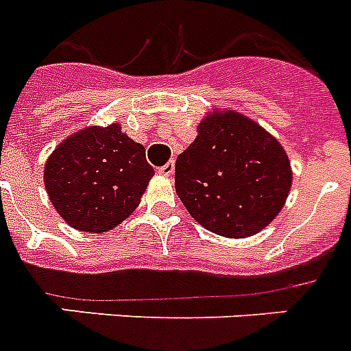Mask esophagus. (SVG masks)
Segmentation results:
<instances>
[{
    "instance_id": "1",
    "label": "esophagus",
    "mask_w": 351,
    "mask_h": 351,
    "mask_svg": "<svg viewBox=\"0 0 351 351\" xmlns=\"http://www.w3.org/2000/svg\"><path fill=\"white\" fill-rule=\"evenodd\" d=\"M173 173H175V162L173 160L167 162L166 166L158 167V175L162 176H173Z\"/></svg>"
}]
</instances>
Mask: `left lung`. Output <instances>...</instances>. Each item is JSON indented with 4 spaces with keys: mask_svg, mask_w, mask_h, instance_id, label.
Returning <instances> with one entry per match:
<instances>
[{
    "mask_svg": "<svg viewBox=\"0 0 351 351\" xmlns=\"http://www.w3.org/2000/svg\"><path fill=\"white\" fill-rule=\"evenodd\" d=\"M175 166V189L202 227L247 238L283 209L292 187L289 155L278 138L234 110L210 111Z\"/></svg>",
    "mask_w": 351,
    "mask_h": 351,
    "instance_id": "1",
    "label": "left lung"
}]
</instances>
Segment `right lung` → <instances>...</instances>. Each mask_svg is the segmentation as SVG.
<instances>
[{"label": "right lung", "mask_w": 351, "mask_h": 351, "mask_svg": "<svg viewBox=\"0 0 351 351\" xmlns=\"http://www.w3.org/2000/svg\"><path fill=\"white\" fill-rule=\"evenodd\" d=\"M153 175L144 146L113 122L64 138L45 164V187L70 227L101 234L138 207Z\"/></svg>", "instance_id": "obj_1"}]
</instances>
